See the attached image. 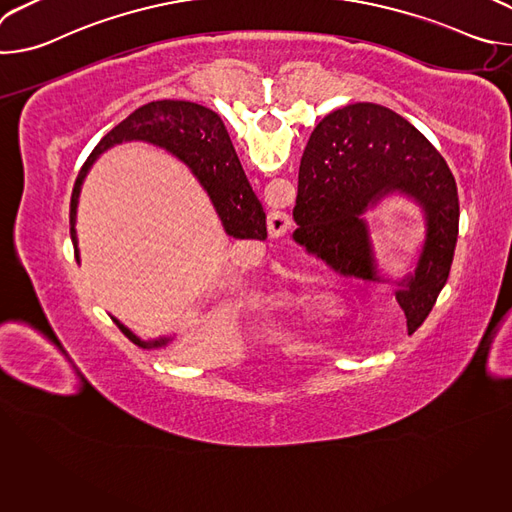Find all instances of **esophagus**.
<instances>
[{
    "mask_svg": "<svg viewBox=\"0 0 512 512\" xmlns=\"http://www.w3.org/2000/svg\"><path fill=\"white\" fill-rule=\"evenodd\" d=\"M267 229H269L271 237H283L291 229V218L285 212H277V214L269 216Z\"/></svg>",
    "mask_w": 512,
    "mask_h": 512,
    "instance_id": "esophagus-1",
    "label": "esophagus"
}]
</instances>
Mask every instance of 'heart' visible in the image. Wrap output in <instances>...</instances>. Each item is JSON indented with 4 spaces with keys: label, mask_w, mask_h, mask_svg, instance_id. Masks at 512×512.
Returning <instances> with one entry per match:
<instances>
[{
    "label": "heart",
    "mask_w": 512,
    "mask_h": 512,
    "mask_svg": "<svg viewBox=\"0 0 512 512\" xmlns=\"http://www.w3.org/2000/svg\"><path fill=\"white\" fill-rule=\"evenodd\" d=\"M273 306L281 310H294V312H304V314H330V298L324 294V291H314L312 287L306 289H279L271 296Z\"/></svg>",
    "instance_id": "obj_1"
}]
</instances>
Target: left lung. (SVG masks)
I'll list each match as a JSON object with an SVG mask.
<instances>
[{"mask_svg": "<svg viewBox=\"0 0 512 512\" xmlns=\"http://www.w3.org/2000/svg\"><path fill=\"white\" fill-rule=\"evenodd\" d=\"M391 194L413 200L425 221L415 267L395 291L413 334L448 281L460 204L446 160L407 119L354 103L318 123L300 164L294 239L334 271L377 281L383 275L364 214Z\"/></svg>", "mask_w": 512, "mask_h": 512, "instance_id": "left-lung-1", "label": "left lung"}]
</instances>
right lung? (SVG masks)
I'll use <instances>...</instances> for the list:
<instances>
[{"label": "right lung", "instance_id": "add662e5", "mask_svg": "<svg viewBox=\"0 0 512 512\" xmlns=\"http://www.w3.org/2000/svg\"><path fill=\"white\" fill-rule=\"evenodd\" d=\"M123 141H145L176 156L190 168L206 190L229 237L265 241V210L243 172L223 119L198 103L164 99L135 109L97 143V148L85 162L70 196V237L72 245H75L77 261L81 259L75 225L83 180L103 152ZM111 320L133 344L141 348L160 350L174 342V336L141 340L117 318L111 316Z\"/></svg>", "mask_w": 512, "mask_h": 512}]
</instances>
